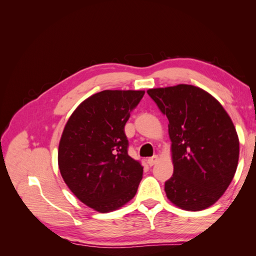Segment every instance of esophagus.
Here are the masks:
<instances>
[{"label": "esophagus", "mask_w": 256, "mask_h": 256, "mask_svg": "<svg viewBox=\"0 0 256 256\" xmlns=\"http://www.w3.org/2000/svg\"><path fill=\"white\" fill-rule=\"evenodd\" d=\"M158 161H159V157L154 156V157H150V158L147 159V164H148L150 166H152L154 164H156Z\"/></svg>", "instance_id": "obj_1"}]
</instances>
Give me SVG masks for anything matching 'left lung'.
Returning <instances> with one entry per match:
<instances>
[{
    "mask_svg": "<svg viewBox=\"0 0 256 256\" xmlns=\"http://www.w3.org/2000/svg\"><path fill=\"white\" fill-rule=\"evenodd\" d=\"M168 120L174 173L168 198L184 210L214 205L236 173L239 138L230 115L206 90L188 84L147 90Z\"/></svg>",
    "mask_w": 256,
    "mask_h": 256,
    "instance_id": "obj_1",
    "label": "left lung"
}]
</instances>
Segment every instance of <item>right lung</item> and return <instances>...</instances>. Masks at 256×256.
Listing matches in <instances>:
<instances>
[{
    "label": "right lung",
    "instance_id": "1",
    "mask_svg": "<svg viewBox=\"0 0 256 256\" xmlns=\"http://www.w3.org/2000/svg\"><path fill=\"white\" fill-rule=\"evenodd\" d=\"M144 90H106L82 102L70 115L58 144L62 177L82 203L113 212L132 200L143 175L128 154L125 125Z\"/></svg>",
    "mask_w": 256,
    "mask_h": 256
}]
</instances>
